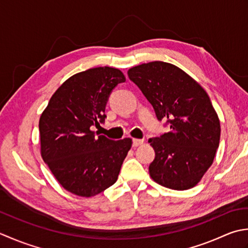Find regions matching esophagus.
<instances>
[{
    "instance_id": "1",
    "label": "esophagus",
    "mask_w": 248,
    "mask_h": 248,
    "mask_svg": "<svg viewBox=\"0 0 248 248\" xmlns=\"http://www.w3.org/2000/svg\"><path fill=\"white\" fill-rule=\"evenodd\" d=\"M143 139H133V146L134 148H137V146L143 144Z\"/></svg>"
}]
</instances>
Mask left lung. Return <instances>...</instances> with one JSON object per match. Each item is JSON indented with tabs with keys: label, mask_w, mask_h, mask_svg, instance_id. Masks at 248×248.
Segmentation results:
<instances>
[{
	"label": "left lung",
	"mask_w": 248,
	"mask_h": 248,
	"mask_svg": "<svg viewBox=\"0 0 248 248\" xmlns=\"http://www.w3.org/2000/svg\"><path fill=\"white\" fill-rule=\"evenodd\" d=\"M127 75L171 129L148 141L155 151L150 176L170 189L194 187L219 145L220 122L208 93L184 70L161 61L137 65Z\"/></svg>",
	"instance_id": "obj_1"
}]
</instances>
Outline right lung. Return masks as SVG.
I'll return each mask as SVG.
<instances>
[{"label": "right lung", "mask_w": 248, "mask_h": 248, "mask_svg": "<svg viewBox=\"0 0 248 248\" xmlns=\"http://www.w3.org/2000/svg\"><path fill=\"white\" fill-rule=\"evenodd\" d=\"M125 80L120 69L108 66L75 74L60 85L40 115V154L69 193L89 198L118 180L133 141L96 136L92 126L105 120L111 91Z\"/></svg>", "instance_id": "obj_1"}]
</instances>
